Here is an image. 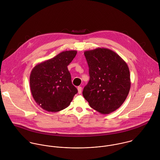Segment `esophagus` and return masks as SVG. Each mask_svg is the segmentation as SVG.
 <instances>
[{
    "mask_svg": "<svg viewBox=\"0 0 160 160\" xmlns=\"http://www.w3.org/2000/svg\"><path fill=\"white\" fill-rule=\"evenodd\" d=\"M78 93H79V94H81V92H82V88L80 87V86L78 87Z\"/></svg>",
    "mask_w": 160,
    "mask_h": 160,
    "instance_id": "obj_1",
    "label": "esophagus"
}]
</instances>
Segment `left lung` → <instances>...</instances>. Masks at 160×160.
Here are the masks:
<instances>
[{"mask_svg":"<svg viewBox=\"0 0 160 160\" xmlns=\"http://www.w3.org/2000/svg\"><path fill=\"white\" fill-rule=\"evenodd\" d=\"M90 80L82 95L90 107L102 114L119 108L131 88L129 69L123 59L113 50L97 48L84 52Z\"/></svg>","mask_w":160,"mask_h":160,"instance_id":"8db88e82","label":"left lung"}]
</instances>
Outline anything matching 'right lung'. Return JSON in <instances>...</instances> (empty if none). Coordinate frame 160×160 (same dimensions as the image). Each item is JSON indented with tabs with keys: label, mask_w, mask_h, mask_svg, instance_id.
Here are the masks:
<instances>
[{
	"label": "right lung",
	"mask_w": 160,
	"mask_h": 160,
	"mask_svg": "<svg viewBox=\"0 0 160 160\" xmlns=\"http://www.w3.org/2000/svg\"><path fill=\"white\" fill-rule=\"evenodd\" d=\"M76 53V50L62 52L32 69L29 77L31 92L42 109L49 112L61 111L68 107L77 93L67 68Z\"/></svg>",
	"instance_id": "1"
}]
</instances>
